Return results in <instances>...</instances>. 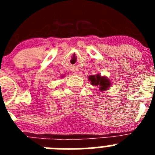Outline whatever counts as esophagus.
<instances>
[{
    "label": "esophagus",
    "mask_w": 155,
    "mask_h": 155,
    "mask_svg": "<svg viewBox=\"0 0 155 155\" xmlns=\"http://www.w3.org/2000/svg\"><path fill=\"white\" fill-rule=\"evenodd\" d=\"M73 74L77 75V74H78V72H76V71H73Z\"/></svg>",
    "instance_id": "1"
}]
</instances>
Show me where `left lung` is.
<instances>
[{
    "label": "left lung",
    "instance_id": "left-lung-1",
    "mask_svg": "<svg viewBox=\"0 0 155 155\" xmlns=\"http://www.w3.org/2000/svg\"><path fill=\"white\" fill-rule=\"evenodd\" d=\"M89 81H91V84L92 85H99L101 91H105L108 89L110 86V82L109 81V79H107L105 77H101L100 74L91 75L88 78Z\"/></svg>",
    "mask_w": 155,
    "mask_h": 155
}]
</instances>
